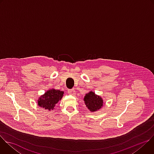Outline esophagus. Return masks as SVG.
<instances>
[{"label": "esophagus", "instance_id": "obj_1", "mask_svg": "<svg viewBox=\"0 0 154 154\" xmlns=\"http://www.w3.org/2000/svg\"><path fill=\"white\" fill-rule=\"evenodd\" d=\"M68 94H71V95H74L75 94V91L74 89L72 90H68Z\"/></svg>", "mask_w": 154, "mask_h": 154}]
</instances>
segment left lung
I'll return each mask as SVG.
<instances>
[{
    "label": "left lung",
    "mask_w": 154,
    "mask_h": 154,
    "mask_svg": "<svg viewBox=\"0 0 154 154\" xmlns=\"http://www.w3.org/2000/svg\"><path fill=\"white\" fill-rule=\"evenodd\" d=\"M84 101L86 106L91 112L97 111L103 105V100L102 98L92 91L86 94Z\"/></svg>",
    "instance_id": "8db88e82"
}]
</instances>
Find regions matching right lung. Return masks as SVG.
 Instances as JSON below:
<instances>
[{"label": "right lung", "mask_w": 154, "mask_h": 154, "mask_svg": "<svg viewBox=\"0 0 154 154\" xmlns=\"http://www.w3.org/2000/svg\"><path fill=\"white\" fill-rule=\"evenodd\" d=\"M63 91L58 90H49L39 99L38 105L48 110L53 109L58 102L63 97Z\"/></svg>", "instance_id": "1"}]
</instances>
